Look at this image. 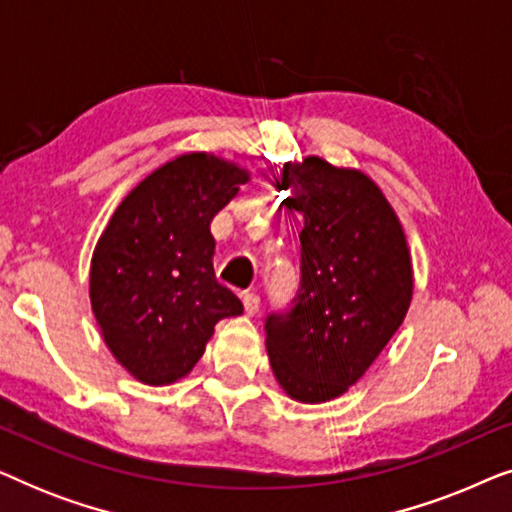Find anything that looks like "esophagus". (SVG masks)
I'll list each match as a JSON object with an SVG mask.
<instances>
[{
  "instance_id": "1",
  "label": "esophagus",
  "mask_w": 512,
  "mask_h": 512,
  "mask_svg": "<svg viewBox=\"0 0 512 512\" xmlns=\"http://www.w3.org/2000/svg\"><path fill=\"white\" fill-rule=\"evenodd\" d=\"M242 303H244V310H247V314H256L258 310H261V296L258 293H244L242 296Z\"/></svg>"
}]
</instances>
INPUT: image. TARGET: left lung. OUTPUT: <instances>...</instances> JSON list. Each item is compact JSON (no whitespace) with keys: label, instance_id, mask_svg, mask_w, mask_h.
<instances>
[{"label":"left lung","instance_id":"obj_1","mask_svg":"<svg viewBox=\"0 0 512 512\" xmlns=\"http://www.w3.org/2000/svg\"><path fill=\"white\" fill-rule=\"evenodd\" d=\"M286 207L303 214L300 284L265 317L272 373L286 394L321 403L345 394L403 324L412 265L401 223L375 181L321 158L286 163Z\"/></svg>","mask_w":512,"mask_h":512}]
</instances>
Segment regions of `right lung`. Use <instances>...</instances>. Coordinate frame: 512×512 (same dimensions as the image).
Here are the masks:
<instances>
[{
  "mask_svg": "<svg viewBox=\"0 0 512 512\" xmlns=\"http://www.w3.org/2000/svg\"><path fill=\"white\" fill-rule=\"evenodd\" d=\"M247 172L186 153L151 172L111 216L90 265V303L104 342L144 384L184 377L214 326L242 303L214 275L209 223Z\"/></svg>",
  "mask_w": 512,
  "mask_h": 512,
  "instance_id": "right-lung-1",
  "label": "right lung"
}]
</instances>
